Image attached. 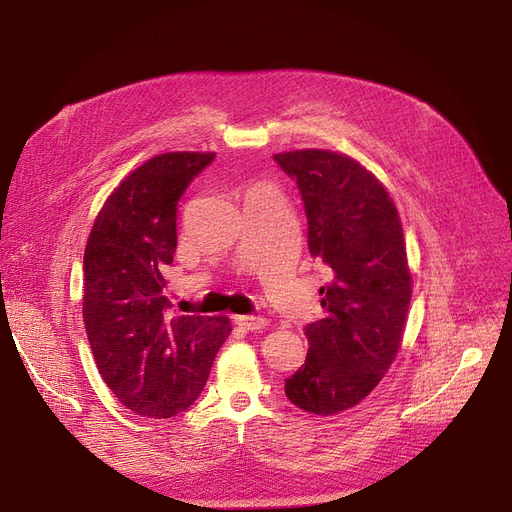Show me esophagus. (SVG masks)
Listing matches in <instances>:
<instances>
[{
	"mask_svg": "<svg viewBox=\"0 0 512 512\" xmlns=\"http://www.w3.org/2000/svg\"><path fill=\"white\" fill-rule=\"evenodd\" d=\"M234 324L242 330H261L265 326V319L257 317V315H236L234 317Z\"/></svg>",
	"mask_w": 512,
	"mask_h": 512,
	"instance_id": "obj_1",
	"label": "esophagus"
}]
</instances>
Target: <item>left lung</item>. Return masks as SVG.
I'll list each match as a JSON object with an SVG mask.
<instances>
[{
    "instance_id": "1",
    "label": "left lung",
    "mask_w": 512,
    "mask_h": 512,
    "mask_svg": "<svg viewBox=\"0 0 512 512\" xmlns=\"http://www.w3.org/2000/svg\"><path fill=\"white\" fill-rule=\"evenodd\" d=\"M274 159L301 191L309 253L334 274L284 392L307 413L334 415L359 405L398 353L411 303L405 236L386 188L355 159L324 149Z\"/></svg>"
}]
</instances>
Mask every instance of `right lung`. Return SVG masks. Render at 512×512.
I'll return each instance as SVG.
<instances>
[{"label": "right lung", "instance_id": "1", "mask_svg": "<svg viewBox=\"0 0 512 512\" xmlns=\"http://www.w3.org/2000/svg\"><path fill=\"white\" fill-rule=\"evenodd\" d=\"M215 153H161L120 182L85 249L83 317L91 351L124 407L151 419L186 411L201 394L232 326L228 317L172 315L166 270L176 211Z\"/></svg>", "mask_w": 512, "mask_h": 512}]
</instances>
